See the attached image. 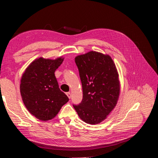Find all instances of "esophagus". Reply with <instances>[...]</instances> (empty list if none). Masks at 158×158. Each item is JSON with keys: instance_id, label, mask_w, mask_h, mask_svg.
<instances>
[{"instance_id": "34e87169", "label": "esophagus", "mask_w": 158, "mask_h": 158, "mask_svg": "<svg viewBox=\"0 0 158 158\" xmlns=\"http://www.w3.org/2000/svg\"><path fill=\"white\" fill-rule=\"evenodd\" d=\"M66 94H67V95L68 98L70 99V98H71V93H70V92H67Z\"/></svg>"}]
</instances>
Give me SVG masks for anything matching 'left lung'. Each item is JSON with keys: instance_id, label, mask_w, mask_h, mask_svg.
I'll list each match as a JSON object with an SVG mask.
<instances>
[{"instance_id": "left-lung-1", "label": "left lung", "mask_w": 158, "mask_h": 158, "mask_svg": "<svg viewBox=\"0 0 158 158\" xmlns=\"http://www.w3.org/2000/svg\"><path fill=\"white\" fill-rule=\"evenodd\" d=\"M83 89V99L73 105L79 118L89 124L102 122L116 106L120 85L110 56L95 51L75 59Z\"/></svg>"}]
</instances>
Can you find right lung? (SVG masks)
Here are the masks:
<instances>
[{
	"mask_svg": "<svg viewBox=\"0 0 158 158\" xmlns=\"http://www.w3.org/2000/svg\"><path fill=\"white\" fill-rule=\"evenodd\" d=\"M63 59L40 57L28 67L22 76L20 91L23 103L31 114L42 121L50 120L68 101L60 90L55 75Z\"/></svg>",
	"mask_w": 158,
	"mask_h": 158,
	"instance_id": "obj_1",
	"label": "right lung"
}]
</instances>
